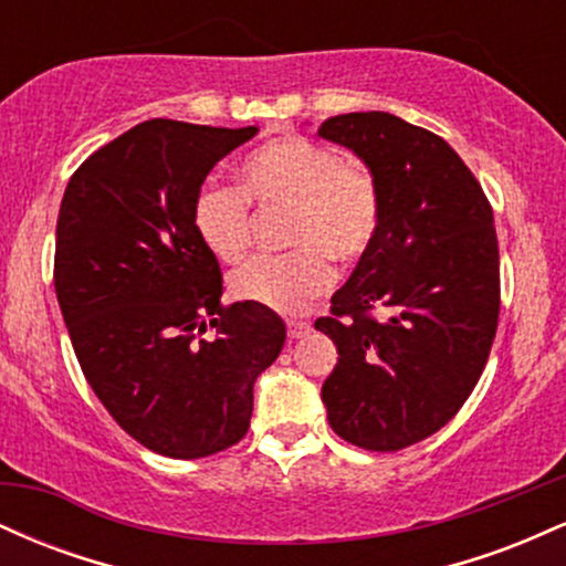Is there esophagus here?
<instances>
[{"label":"esophagus","instance_id":"esophagus-1","mask_svg":"<svg viewBox=\"0 0 566 566\" xmlns=\"http://www.w3.org/2000/svg\"><path fill=\"white\" fill-rule=\"evenodd\" d=\"M311 333V324L308 322H287V335L292 340H297V337H305Z\"/></svg>","mask_w":566,"mask_h":566}]
</instances>
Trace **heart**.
I'll return each mask as SVG.
<instances>
[{
    "instance_id": "obj_1",
    "label": "heart",
    "mask_w": 566,
    "mask_h": 566,
    "mask_svg": "<svg viewBox=\"0 0 566 566\" xmlns=\"http://www.w3.org/2000/svg\"><path fill=\"white\" fill-rule=\"evenodd\" d=\"M239 187L207 184L193 199L199 242L223 263L242 261L250 247V201L287 207V255L255 258L231 276L239 301L297 314L333 282L335 263H356L380 229V186L361 159L340 157L303 135H279L239 161Z\"/></svg>"
}]
</instances>
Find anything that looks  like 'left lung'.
Segmentation results:
<instances>
[{
  "label": "left lung",
  "mask_w": 566,
  "mask_h": 566,
  "mask_svg": "<svg viewBox=\"0 0 566 566\" xmlns=\"http://www.w3.org/2000/svg\"><path fill=\"white\" fill-rule=\"evenodd\" d=\"M380 186V229L316 329L337 365L322 386L340 439L396 452L444 428L469 399L495 340L500 255L482 186L439 135L386 112L319 127ZM380 307L386 321L368 311Z\"/></svg>",
  "instance_id": "1"
}]
</instances>
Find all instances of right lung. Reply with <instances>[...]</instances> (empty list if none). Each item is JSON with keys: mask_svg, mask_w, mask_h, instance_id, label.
Wrapping results in <instances>:
<instances>
[{"mask_svg": "<svg viewBox=\"0 0 566 566\" xmlns=\"http://www.w3.org/2000/svg\"><path fill=\"white\" fill-rule=\"evenodd\" d=\"M255 133L140 122L82 161L57 212L55 295L84 378L129 437L167 458L237 444L252 386L287 337L274 311L220 303L218 258L191 223L207 175Z\"/></svg>", "mask_w": 566, "mask_h": 566, "instance_id": "obj_1", "label": "right lung"}]
</instances>
